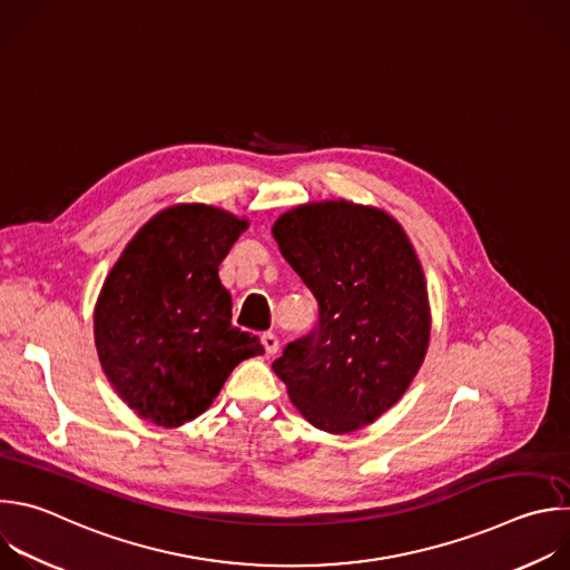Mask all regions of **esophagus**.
Here are the masks:
<instances>
[{
	"label": "esophagus",
	"instance_id": "1",
	"mask_svg": "<svg viewBox=\"0 0 570 570\" xmlns=\"http://www.w3.org/2000/svg\"><path fill=\"white\" fill-rule=\"evenodd\" d=\"M262 342H264V348L268 355H275L279 351V337L275 333H264Z\"/></svg>",
	"mask_w": 570,
	"mask_h": 570
}]
</instances>
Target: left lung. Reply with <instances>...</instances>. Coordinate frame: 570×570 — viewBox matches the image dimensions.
<instances>
[{"mask_svg":"<svg viewBox=\"0 0 570 570\" xmlns=\"http://www.w3.org/2000/svg\"><path fill=\"white\" fill-rule=\"evenodd\" d=\"M273 237L320 304V326L273 371L313 428L355 432L403 399L425 360L432 311L421 259L390 213L344 199L284 213Z\"/></svg>","mask_w":570,"mask_h":570,"instance_id":"obj_1","label":"left lung"}]
</instances>
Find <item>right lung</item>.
Masks as SVG:
<instances>
[{"label": "right lung", "instance_id": "add662e5", "mask_svg": "<svg viewBox=\"0 0 570 570\" xmlns=\"http://www.w3.org/2000/svg\"><path fill=\"white\" fill-rule=\"evenodd\" d=\"M246 217L206 204L154 215L105 277L94 340L114 392L140 419L180 428L202 416L233 368L264 346L233 326L219 266Z\"/></svg>", "mask_w": 570, "mask_h": 570}]
</instances>
